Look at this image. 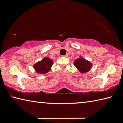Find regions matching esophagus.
Wrapping results in <instances>:
<instances>
[{"label":"esophagus","mask_w":123,"mask_h":123,"mask_svg":"<svg viewBox=\"0 0 123 123\" xmlns=\"http://www.w3.org/2000/svg\"><path fill=\"white\" fill-rule=\"evenodd\" d=\"M62 56L67 57H68V54H66V55H63V56Z\"/></svg>","instance_id":"obj_1"}]
</instances>
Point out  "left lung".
Segmentation results:
<instances>
[{"mask_svg":"<svg viewBox=\"0 0 123 123\" xmlns=\"http://www.w3.org/2000/svg\"><path fill=\"white\" fill-rule=\"evenodd\" d=\"M74 65L80 73H85L90 70L92 64L82 57H80V58L75 60Z\"/></svg>","mask_w":123,"mask_h":123,"instance_id":"1","label":"left lung"}]
</instances>
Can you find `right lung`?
Wrapping results in <instances>:
<instances>
[{
  "label": "right lung",
  "mask_w": 123,
  "mask_h": 123,
  "mask_svg": "<svg viewBox=\"0 0 123 123\" xmlns=\"http://www.w3.org/2000/svg\"><path fill=\"white\" fill-rule=\"evenodd\" d=\"M53 64V61L49 57H44L42 61L35 64L34 68L37 73L43 74L48 72Z\"/></svg>",
  "instance_id": "1"
}]
</instances>
